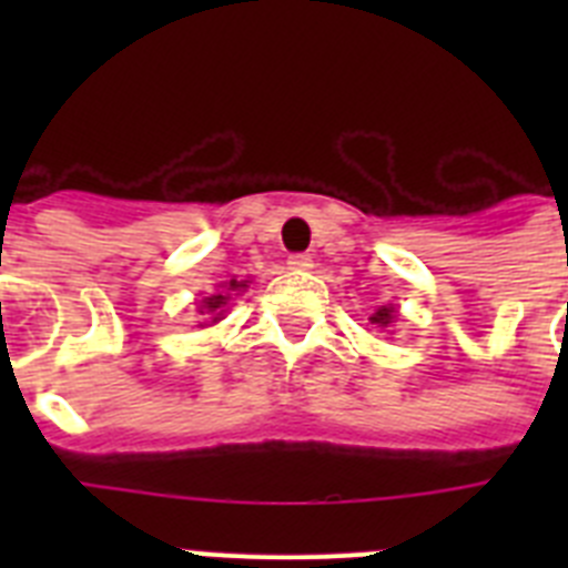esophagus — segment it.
<instances>
[{
    "mask_svg": "<svg viewBox=\"0 0 568 568\" xmlns=\"http://www.w3.org/2000/svg\"><path fill=\"white\" fill-rule=\"evenodd\" d=\"M290 270H313V258L307 253H295L287 258Z\"/></svg>",
    "mask_w": 568,
    "mask_h": 568,
    "instance_id": "34e87169",
    "label": "esophagus"
}]
</instances>
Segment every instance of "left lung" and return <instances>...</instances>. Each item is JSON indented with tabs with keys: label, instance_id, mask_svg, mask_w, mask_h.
I'll return each mask as SVG.
<instances>
[{
	"label": "left lung",
	"instance_id": "left-lung-1",
	"mask_svg": "<svg viewBox=\"0 0 568 568\" xmlns=\"http://www.w3.org/2000/svg\"><path fill=\"white\" fill-rule=\"evenodd\" d=\"M369 321H373V324H378L381 329L393 327V321H395V307H393V304H386V307H378V310H375L373 315H369Z\"/></svg>",
	"mask_w": 568,
	"mask_h": 568
}]
</instances>
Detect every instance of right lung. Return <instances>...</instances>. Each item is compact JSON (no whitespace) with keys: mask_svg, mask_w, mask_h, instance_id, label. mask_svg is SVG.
<instances>
[{"mask_svg":"<svg viewBox=\"0 0 568 568\" xmlns=\"http://www.w3.org/2000/svg\"><path fill=\"white\" fill-rule=\"evenodd\" d=\"M244 287H247V281H235L233 278L227 284V293H215V295H210V298H204L202 301V310H199V313L210 315V318H213V324H215V321H222L224 307H227L230 295H233L235 290H244Z\"/></svg>","mask_w":568,"mask_h":568,"instance_id":"add662e5","label":"right lung"}]
</instances>
